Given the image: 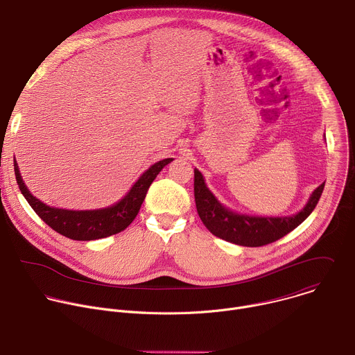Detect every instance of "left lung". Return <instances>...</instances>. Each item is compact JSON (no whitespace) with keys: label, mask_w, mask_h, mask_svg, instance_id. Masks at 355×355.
Instances as JSON below:
<instances>
[{"label":"left lung","mask_w":355,"mask_h":355,"mask_svg":"<svg viewBox=\"0 0 355 355\" xmlns=\"http://www.w3.org/2000/svg\"><path fill=\"white\" fill-rule=\"evenodd\" d=\"M323 188L324 182L312 192L303 209L292 216H248L225 208L207 187L204 175L199 173V170H193L195 205L202 223L216 237L245 247L270 244L297 227L316 208Z\"/></svg>","instance_id":"1"}]
</instances>
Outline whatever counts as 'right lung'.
Returning <instances> with one entry per match:
<instances>
[{
    "instance_id": "add662e5",
    "label": "right lung",
    "mask_w": 355,
    "mask_h": 355,
    "mask_svg": "<svg viewBox=\"0 0 355 355\" xmlns=\"http://www.w3.org/2000/svg\"><path fill=\"white\" fill-rule=\"evenodd\" d=\"M171 162L173 159H164L153 164L139 177L130 191L119 202H116L115 205L95 211H69L47 207L42 200L33 196L25 185L15 157L14 170L22 195L25 196L32 209L47 226L69 239L87 241L104 239L125 230L139 214V209L151 182L155 181L157 174L164 168V166Z\"/></svg>"
}]
</instances>
